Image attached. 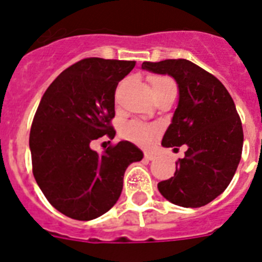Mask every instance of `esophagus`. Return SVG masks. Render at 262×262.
<instances>
[{
	"label": "esophagus",
	"instance_id": "obj_1",
	"mask_svg": "<svg viewBox=\"0 0 262 262\" xmlns=\"http://www.w3.org/2000/svg\"><path fill=\"white\" fill-rule=\"evenodd\" d=\"M155 157H156V155L151 154V152H145V154H144V159L148 160V161H151V160H155Z\"/></svg>",
	"mask_w": 262,
	"mask_h": 262
}]
</instances>
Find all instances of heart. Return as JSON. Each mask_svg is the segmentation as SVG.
I'll list each match as a JSON object with an SVG mask.
<instances>
[{"instance_id":"1","label":"heart","mask_w":262,"mask_h":262,"mask_svg":"<svg viewBox=\"0 0 262 262\" xmlns=\"http://www.w3.org/2000/svg\"><path fill=\"white\" fill-rule=\"evenodd\" d=\"M151 82L154 93L165 89V88H174L176 89V85L172 78L166 77V76H155L151 78ZM159 131L160 127L157 124H147L139 122V120H129L122 127V135L124 138L133 140V142L142 143V144L152 142L155 136L159 134Z\"/></svg>"}]
</instances>
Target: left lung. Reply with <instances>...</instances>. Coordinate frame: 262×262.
<instances>
[{"instance_id": "left-lung-1", "label": "left lung", "mask_w": 262, "mask_h": 262, "mask_svg": "<svg viewBox=\"0 0 262 262\" xmlns=\"http://www.w3.org/2000/svg\"><path fill=\"white\" fill-rule=\"evenodd\" d=\"M142 69L177 82L178 105L161 144L187 147L174 176L159 182V191L182 207L207 205L226 190L242 159L244 135L232 97L215 76L189 60L144 61Z\"/></svg>"}]
</instances>
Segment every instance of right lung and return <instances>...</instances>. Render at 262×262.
Here are the masks:
<instances>
[{
    "label": "right lung",
    "mask_w": 262,
    "mask_h": 262,
    "mask_svg": "<svg viewBox=\"0 0 262 262\" xmlns=\"http://www.w3.org/2000/svg\"><path fill=\"white\" fill-rule=\"evenodd\" d=\"M135 61L88 57L61 72L40 99L30 131L32 173L61 214L92 221L119 200L127 166L143 152L122 140L103 154L90 143L113 139L115 89Z\"/></svg>",
    "instance_id": "obj_1"
}]
</instances>
